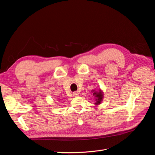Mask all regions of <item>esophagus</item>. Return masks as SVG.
Returning <instances> with one entry per match:
<instances>
[{
    "label": "esophagus",
    "mask_w": 155,
    "mask_h": 155,
    "mask_svg": "<svg viewBox=\"0 0 155 155\" xmlns=\"http://www.w3.org/2000/svg\"><path fill=\"white\" fill-rule=\"evenodd\" d=\"M79 92H78V91H76V92H73V96H74V97H77V96H79Z\"/></svg>",
    "instance_id": "obj_1"
}]
</instances>
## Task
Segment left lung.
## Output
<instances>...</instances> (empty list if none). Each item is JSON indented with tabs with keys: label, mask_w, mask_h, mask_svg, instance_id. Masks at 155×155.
Instances as JSON below:
<instances>
[{
	"label": "left lung",
	"mask_w": 155,
	"mask_h": 155,
	"mask_svg": "<svg viewBox=\"0 0 155 155\" xmlns=\"http://www.w3.org/2000/svg\"><path fill=\"white\" fill-rule=\"evenodd\" d=\"M93 92V95L95 96V97H96V105H98L100 104V103L102 101L103 99V93L100 90L99 92H95L94 91H92Z\"/></svg>",
	"instance_id": "obj_1"
}]
</instances>
